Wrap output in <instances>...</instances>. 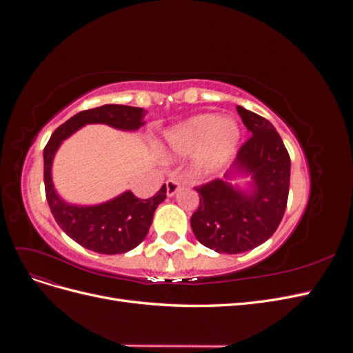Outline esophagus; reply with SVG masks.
Returning <instances> with one entry per match:
<instances>
[{
	"label": "esophagus",
	"mask_w": 353,
	"mask_h": 353,
	"mask_svg": "<svg viewBox=\"0 0 353 353\" xmlns=\"http://www.w3.org/2000/svg\"><path fill=\"white\" fill-rule=\"evenodd\" d=\"M181 183L176 178H170L166 181V194L168 197H174L176 194V191L179 190Z\"/></svg>",
	"instance_id": "obj_1"
}]
</instances>
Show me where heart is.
Returning a JSON list of instances; mask_svg holds the SVG:
<instances>
[{
  "label": "heart",
  "mask_w": 353,
  "mask_h": 353,
  "mask_svg": "<svg viewBox=\"0 0 353 353\" xmlns=\"http://www.w3.org/2000/svg\"><path fill=\"white\" fill-rule=\"evenodd\" d=\"M241 128L234 117L197 114L163 134L162 152L170 157L194 156L193 170L200 178L218 174L236 154Z\"/></svg>",
  "instance_id": "1"
}]
</instances>
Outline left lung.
Listing matches in <instances>:
<instances>
[{
  "instance_id": "8db88e82",
  "label": "left lung",
  "mask_w": 353,
  "mask_h": 353,
  "mask_svg": "<svg viewBox=\"0 0 353 353\" xmlns=\"http://www.w3.org/2000/svg\"><path fill=\"white\" fill-rule=\"evenodd\" d=\"M252 137L222 179L196 188L200 206L191 216L196 239L218 253L249 252L268 240L284 216L290 188V156L280 134L265 117L237 105ZM237 176L248 187L232 186Z\"/></svg>"
}]
</instances>
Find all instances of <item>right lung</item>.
Returning <instances> with one entry per match:
<instances>
[{"label": "right lung", "instance_id": "right-lung-1", "mask_svg": "<svg viewBox=\"0 0 353 353\" xmlns=\"http://www.w3.org/2000/svg\"><path fill=\"white\" fill-rule=\"evenodd\" d=\"M144 116V109L122 104H104L83 110L60 125L44 148V184L50 210L59 227L85 249L103 254L135 249L145 239L154 210L166 199V185L147 200L135 197L132 191H125L100 205H70L57 194L52 184V160L61 143L85 125L104 123L114 130L138 131L145 123Z\"/></svg>", "mask_w": 353, "mask_h": 353}]
</instances>
